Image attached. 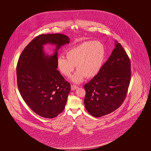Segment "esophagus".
<instances>
[{
    "label": "esophagus",
    "mask_w": 151,
    "mask_h": 151,
    "mask_svg": "<svg viewBox=\"0 0 151 151\" xmlns=\"http://www.w3.org/2000/svg\"><path fill=\"white\" fill-rule=\"evenodd\" d=\"M78 88V86L73 85V86H71V90H72V91H75V90L76 89Z\"/></svg>",
    "instance_id": "obj_1"
}]
</instances>
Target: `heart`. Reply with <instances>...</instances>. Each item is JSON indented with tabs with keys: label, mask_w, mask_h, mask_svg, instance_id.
Masks as SVG:
<instances>
[{
	"label": "heart",
	"mask_w": 151,
	"mask_h": 151,
	"mask_svg": "<svg viewBox=\"0 0 151 151\" xmlns=\"http://www.w3.org/2000/svg\"><path fill=\"white\" fill-rule=\"evenodd\" d=\"M66 57H58V67L65 76L68 77L76 65L78 70L71 79L72 82L78 84L86 77L92 78L100 72L105 57V49L99 41H86L67 51Z\"/></svg>",
	"instance_id": "heart-1"
}]
</instances>
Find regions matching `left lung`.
I'll use <instances>...</instances> for the list:
<instances>
[{"label": "left lung", "mask_w": 151, "mask_h": 151, "mask_svg": "<svg viewBox=\"0 0 151 151\" xmlns=\"http://www.w3.org/2000/svg\"><path fill=\"white\" fill-rule=\"evenodd\" d=\"M115 46L100 72L84 85L85 107L94 117L107 115L119 108L126 98L129 86V58L116 41Z\"/></svg>", "instance_id": "1"}]
</instances>
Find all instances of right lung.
<instances>
[{
  "instance_id": "1",
  "label": "right lung",
  "mask_w": 151,
  "mask_h": 151,
  "mask_svg": "<svg viewBox=\"0 0 151 151\" xmlns=\"http://www.w3.org/2000/svg\"><path fill=\"white\" fill-rule=\"evenodd\" d=\"M56 46L53 54L46 55L43 46ZM70 43L62 34L41 35L22 51L17 65V81L19 92L28 106L37 114L52 118L65 108L70 84L57 70L58 50Z\"/></svg>"
}]
</instances>
